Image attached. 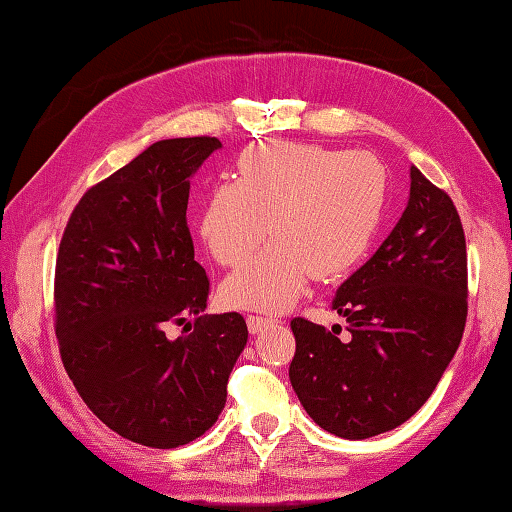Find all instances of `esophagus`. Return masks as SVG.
<instances>
[{"label":"esophagus","instance_id":"esophagus-1","mask_svg":"<svg viewBox=\"0 0 512 512\" xmlns=\"http://www.w3.org/2000/svg\"><path fill=\"white\" fill-rule=\"evenodd\" d=\"M276 323H278V318H272V316H258V314L247 316V327L252 334L263 332V330H267V327H274Z\"/></svg>","mask_w":512,"mask_h":512}]
</instances>
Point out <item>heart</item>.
Listing matches in <instances>:
<instances>
[{"label": "heart", "instance_id": "1", "mask_svg": "<svg viewBox=\"0 0 512 512\" xmlns=\"http://www.w3.org/2000/svg\"><path fill=\"white\" fill-rule=\"evenodd\" d=\"M236 180L211 185L200 238L220 265H238L220 296L240 310L278 312L307 283L334 281L368 252L385 205V171L365 151L267 142L240 153Z\"/></svg>", "mask_w": 512, "mask_h": 512}]
</instances>
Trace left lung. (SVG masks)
<instances>
[{"label": "left lung", "instance_id": "8db88e82", "mask_svg": "<svg viewBox=\"0 0 512 512\" xmlns=\"http://www.w3.org/2000/svg\"><path fill=\"white\" fill-rule=\"evenodd\" d=\"M466 236L446 191L410 167V198L374 256L336 289L325 330L294 318L289 381L305 412L343 439L401 426L435 392L468 316Z\"/></svg>", "mask_w": 512, "mask_h": 512}]
</instances>
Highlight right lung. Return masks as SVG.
<instances>
[{
  "label": "right lung",
  "mask_w": 512,
  "mask_h": 512,
  "mask_svg": "<svg viewBox=\"0 0 512 512\" xmlns=\"http://www.w3.org/2000/svg\"><path fill=\"white\" fill-rule=\"evenodd\" d=\"M218 138L144 149L77 202L55 263V334L89 410L120 437L178 448L214 426L247 345L238 312L202 314L209 278L187 227L189 178ZM196 315L178 340L169 322Z\"/></svg>",
  "instance_id": "obj_1"
}]
</instances>
